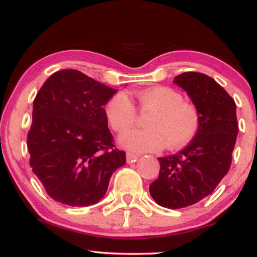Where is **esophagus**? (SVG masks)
Here are the masks:
<instances>
[{"label":"esophagus","mask_w":257,"mask_h":257,"mask_svg":"<svg viewBox=\"0 0 257 257\" xmlns=\"http://www.w3.org/2000/svg\"><path fill=\"white\" fill-rule=\"evenodd\" d=\"M139 159V155H136V154H133V153H126V162L128 163H133V162H136Z\"/></svg>","instance_id":"esophagus-1"}]
</instances>
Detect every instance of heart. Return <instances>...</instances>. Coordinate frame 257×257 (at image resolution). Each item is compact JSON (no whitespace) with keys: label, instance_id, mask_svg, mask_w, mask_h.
Here are the masks:
<instances>
[{"label":"heart","instance_id":"obj_1","mask_svg":"<svg viewBox=\"0 0 257 257\" xmlns=\"http://www.w3.org/2000/svg\"><path fill=\"white\" fill-rule=\"evenodd\" d=\"M139 109L152 111L146 118V129L131 131L119 136V146L133 153L157 152L183 148L200 131L201 114L191 102L169 87H153L136 95ZM108 124L116 133H123L135 124L136 110L124 93L111 96L104 105Z\"/></svg>","mask_w":257,"mask_h":257}]
</instances>
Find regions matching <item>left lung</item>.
Wrapping results in <instances>:
<instances>
[{"label":"left lung","mask_w":257,"mask_h":257,"mask_svg":"<svg viewBox=\"0 0 257 257\" xmlns=\"http://www.w3.org/2000/svg\"><path fill=\"white\" fill-rule=\"evenodd\" d=\"M201 114L200 131L175 155L159 157L160 174L149 186L154 201L169 209L197 203L227 175L238 133L236 104L208 75L189 71L174 78Z\"/></svg>","instance_id":"1"}]
</instances>
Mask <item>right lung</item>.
<instances>
[{"instance_id": "1", "label": "right lung", "mask_w": 257, "mask_h": 257, "mask_svg": "<svg viewBox=\"0 0 257 257\" xmlns=\"http://www.w3.org/2000/svg\"><path fill=\"white\" fill-rule=\"evenodd\" d=\"M116 91L75 69L56 71L41 87L27 145L30 167L53 200L97 203L112 173L124 166L103 109Z\"/></svg>"}]
</instances>
